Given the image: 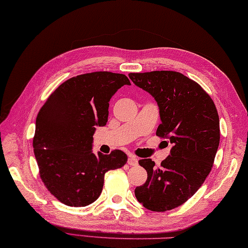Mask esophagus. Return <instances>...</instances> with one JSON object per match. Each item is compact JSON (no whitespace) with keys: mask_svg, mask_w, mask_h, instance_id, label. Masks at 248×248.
Segmentation results:
<instances>
[{"mask_svg":"<svg viewBox=\"0 0 248 248\" xmlns=\"http://www.w3.org/2000/svg\"><path fill=\"white\" fill-rule=\"evenodd\" d=\"M127 163H128V165H130V166H137V165H138V158L136 157V156L130 155V156H128Z\"/></svg>","mask_w":248,"mask_h":248,"instance_id":"obj_1","label":"esophagus"}]
</instances>
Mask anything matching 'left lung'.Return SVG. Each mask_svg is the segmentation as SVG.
<instances>
[{
  "label": "left lung",
  "mask_w": 248,
  "mask_h": 248,
  "mask_svg": "<svg viewBox=\"0 0 248 248\" xmlns=\"http://www.w3.org/2000/svg\"><path fill=\"white\" fill-rule=\"evenodd\" d=\"M128 76L156 100L161 121L156 135L172 144L159 168L151 158L139 160L148 179L135 196L150 211L172 210L193 197L210 173L219 145L218 113L209 94L183 74L156 70Z\"/></svg>",
  "instance_id": "left-lung-1"
}]
</instances>
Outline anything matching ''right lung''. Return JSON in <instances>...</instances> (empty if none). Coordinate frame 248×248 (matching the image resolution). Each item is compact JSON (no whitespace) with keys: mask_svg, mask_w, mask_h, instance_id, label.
I'll use <instances>...</instances> for the list:
<instances>
[{"mask_svg":"<svg viewBox=\"0 0 248 248\" xmlns=\"http://www.w3.org/2000/svg\"><path fill=\"white\" fill-rule=\"evenodd\" d=\"M122 74L95 72L62 83L39 110L33 148L39 174L55 198L69 206H87L102 194L105 173L123 167L127 155L114 150L94 154L96 126L108 122L109 102L123 85Z\"/></svg>","mask_w":248,"mask_h":248,"instance_id":"add662e5","label":"right lung"}]
</instances>
